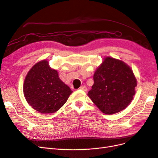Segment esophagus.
<instances>
[{
    "label": "esophagus",
    "mask_w": 158,
    "mask_h": 158,
    "mask_svg": "<svg viewBox=\"0 0 158 158\" xmlns=\"http://www.w3.org/2000/svg\"><path fill=\"white\" fill-rule=\"evenodd\" d=\"M80 89H82V91H84V92H86V91H87V88H86V86H85V85H82V86H80Z\"/></svg>",
    "instance_id": "obj_1"
}]
</instances>
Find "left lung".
I'll list each match as a JSON object with an SVG mask.
<instances>
[{"mask_svg": "<svg viewBox=\"0 0 158 158\" xmlns=\"http://www.w3.org/2000/svg\"><path fill=\"white\" fill-rule=\"evenodd\" d=\"M94 85L88 95L105 114L125 109L135 95L137 80L132 69L123 61L106 57L95 70Z\"/></svg>", "mask_w": 158, "mask_h": 158, "instance_id": "1", "label": "left lung"}]
</instances>
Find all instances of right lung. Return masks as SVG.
<instances>
[{
  "instance_id": "right-lung-1",
  "label": "right lung",
  "mask_w": 158,
  "mask_h": 158,
  "mask_svg": "<svg viewBox=\"0 0 158 158\" xmlns=\"http://www.w3.org/2000/svg\"><path fill=\"white\" fill-rule=\"evenodd\" d=\"M23 95L33 109L53 113L63 106L73 91L52 69L47 60L38 62L28 72L23 83Z\"/></svg>"
}]
</instances>
